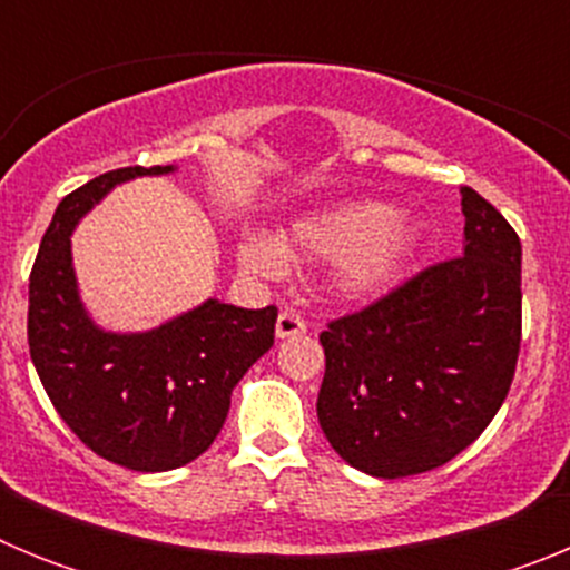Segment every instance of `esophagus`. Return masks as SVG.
<instances>
[{"instance_id": "obj_1", "label": "esophagus", "mask_w": 570, "mask_h": 570, "mask_svg": "<svg viewBox=\"0 0 570 570\" xmlns=\"http://www.w3.org/2000/svg\"><path fill=\"white\" fill-rule=\"evenodd\" d=\"M308 331V322L302 320L299 314H294V311H282L279 316H276V336L279 340H288V336H299Z\"/></svg>"}]
</instances>
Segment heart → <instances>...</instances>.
<instances>
[{
    "instance_id": "obj_1",
    "label": "heart",
    "mask_w": 570,
    "mask_h": 570,
    "mask_svg": "<svg viewBox=\"0 0 570 570\" xmlns=\"http://www.w3.org/2000/svg\"><path fill=\"white\" fill-rule=\"evenodd\" d=\"M416 225L407 216H396L391 205L354 199L296 219L279 245L271 236H245L239 242V262L256 276L279 274L282 254L340 262L334 274L336 294L365 299L391 285L416 248Z\"/></svg>"
}]
</instances>
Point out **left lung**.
Listing matches in <instances>:
<instances>
[{"mask_svg":"<svg viewBox=\"0 0 570 570\" xmlns=\"http://www.w3.org/2000/svg\"><path fill=\"white\" fill-rule=\"evenodd\" d=\"M462 256L328 322L316 416L360 471L400 480L454 460L497 416L522 340V245L462 188Z\"/></svg>","mask_w":570,"mask_h":570,"instance_id":"obj_1","label":"left lung"}]
</instances>
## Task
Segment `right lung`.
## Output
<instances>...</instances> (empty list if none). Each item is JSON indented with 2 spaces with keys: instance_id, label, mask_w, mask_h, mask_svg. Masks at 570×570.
I'll return each mask as SVG.
<instances>
[{
  "instance_id": "right-lung-1",
  "label": "right lung",
  "mask_w": 570,
  "mask_h": 570,
  "mask_svg": "<svg viewBox=\"0 0 570 570\" xmlns=\"http://www.w3.org/2000/svg\"><path fill=\"white\" fill-rule=\"evenodd\" d=\"M174 165L116 168L59 203L28 288V345L45 394L65 425L102 460L170 471L205 454L223 431L230 391L274 345L276 308L219 299L145 334H110L82 308L70 234L114 185L170 174Z\"/></svg>"
}]
</instances>
